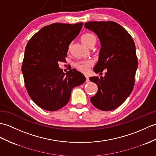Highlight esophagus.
<instances>
[{
	"mask_svg": "<svg viewBox=\"0 0 156 156\" xmlns=\"http://www.w3.org/2000/svg\"><path fill=\"white\" fill-rule=\"evenodd\" d=\"M85 77H86V82H89L88 76H85Z\"/></svg>",
	"mask_w": 156,
	"mask_h": 156,
	"instance_id": "obj_1",
	"label": "esophagus"
}]
</instances>
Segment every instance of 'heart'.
Masks as SVG:
<instances>
[{"instance_id": "obj_1", "label": "heart", "mask_w": 156, "mask_h": 156, "mask_svg": "<svg viewBox=\"0 0 156 156\" xmlns=\"http://www.w3.org/2000/svg\"><path fill=\"white\" fill-rule=\"evenodd\" d=\"M81 42L83 44L90 47L95 45L96 42V37L94 35L90 33H86L81 37ZM94 62L92 60H86L78 61L74 64L75 68L83 73H87L89 71L90 68L92 66Z\"/></svg>"}]
</instances>
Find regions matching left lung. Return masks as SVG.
<instances>
[{"label":"left lung","mask_w":156,"mask_h":156,"mask_svg":"<svg viewBox=\"0 0 156 156\" xmlns=\"http://www.w3.org/2000/svg\"><path fill=\"white\" fill-rule=\"evenodd\" d=\"M84 27L97 34L102 46L94 71L100 74L106 69L104 76L90 77L98 88L90 101L100 110H112L124 102L134 86L137 68L134 42L127 30L115 22H88Z\"/></svg>","instance_id":"8db88e82"}]
</instances>
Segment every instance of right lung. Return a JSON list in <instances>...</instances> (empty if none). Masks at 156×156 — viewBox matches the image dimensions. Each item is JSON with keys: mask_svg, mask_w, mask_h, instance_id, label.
Masks as SVG:
<instances>
[{"mask_svg": "<svg viewBox=\"0 0 156 156\" xmlns=\"http://www.w3.org/2000/svg\"><path fill=\"white\" fill-rule=\"evenodd\" d=\"M83 23H54L41 28L27 43L22 72L28 95L39 107L56 111L70 100L72 88L86 78L72 69L64 73L58 66L65 62L71 42L80 32Z\"/></svg>", "mask_w": 156, "mask_h": 156, "instance_id": "right-lung-1", "label": "right lung"}]
</instances>
